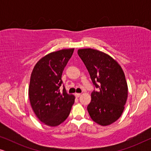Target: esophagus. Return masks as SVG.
I'll return each mask as SVG.
<instances>
[{
    "label": "esophagus",
    "mask_w": 151,
    "mask_h": 151,
    "mask_svg": "<svg viewBox=\"0 0 151 151\" xmlns=\"http://www.w3.org/2000/svg\"><path fill=\"white\" fill-rule=\"evenodd\" d=\"M80 96H81V93H75V96L76 97V98H79Z\"/></svg>",
    "instance_id": "1"
}]
</instances>
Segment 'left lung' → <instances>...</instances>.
<instances>
[{"mask_svg": "<svg viewBox=\"0 0 151 151\" xmlns=\"http://www.w3.org/2000/svg\"><path fill=\"white\" fill-rule=\"evenodd\" d=\"M78 53L98 91L91 93L87 106L90 117L98 124L108 126L122 114L128 97V86L120 65L112 57L93 49H78Z\"/></svg>", "mask_w": 151, "mask_h": 151, "instance_id": "left-lung-1", "label": "left lung"}]
</instances>
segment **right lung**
Instances as JSON below:
<instances>
[{
  "mask_svg": "<svg viewBox=\"0 0 151 151\" xmlns=\"http://www.w3.org/2000/svg\"><path fill=\"white\" fill-rule=\"evenodd\" d=\"M74 49H62L42 58L33 69L29 86L31 106L39 120L49 127H56L69 116L75 96L68 94L62 74Z\"/></svg>",
  "mask_w": 151,
  "mask_h": 151,
  "instance_id": "add662e5",
  "label": "right lung"
}]
</instances>
